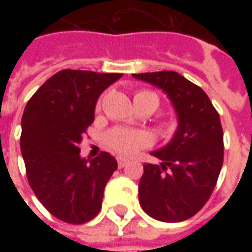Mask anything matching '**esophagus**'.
Here are the masks:
<instances>
[{
	"instance_id": "esophagus-1",
	"label": "esophagus",
	"mask_w": 252,
	"mask_h": 252,
	"mask_svg": "<svg viewBox=\"0 0 252 252\" xmlns=\"http://www.w3.org/2000/svg\"><path fill=\"white\" fill-rule=\"evenodd\" d=\"M126 163H128V159L121 158V157H119V158H117V164H119V167H120V169H123V167H124Z\"/></svg>"
}]
</instances>
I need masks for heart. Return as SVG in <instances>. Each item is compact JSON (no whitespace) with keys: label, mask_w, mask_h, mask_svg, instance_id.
Segmentation results:
<instances>
[{"label":"heart","mask_w":252,"mask_h":252,"mask_svg":"<svg viewBox=\"0 0 252 252\" xmlns=\"http://www.w3.org/2000/svg\"><path fill=\"white\" fill-rule=\"evenodd\" d=\"M133 101L136 108H151L153 112L159 106L160 98L153 90L140 89L133 94ZM101 108V99L97 102L95 109ZM150 144V136L146 132L136 131V129H128V128H115L105 136V146L109 148L112 153L129 157L137 153L139 150L147 147Z\"/></svg>","instance_id":"obj_1"}]
</instances>
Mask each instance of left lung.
Wrapping results in <instances>:
<instances>
[{"mask_svg": "<svg viewBox=\"0 0 252 252\" xmlns=\"http://www.w3.org/2000/svg\"><path fill=\"white\" fill-rule=\"evenodd\" d=\"M133 77L163 89L180 121L173 140L151 153L162 163L143 166L140 205L155 220L184 221L205 205L217 184L224 160L220 116L205 92L178 72H142Z\"/></svg>", "mask_w": 252, "mask_h": 252, "instance_id": "8db88e82", "label": "left lung"}]
</instances>
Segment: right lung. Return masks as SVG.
Here are the masks:
<instances>
[{"label": "right lung", "mask_w": 252, "mask_h": 252, "mask_svg": "<svg viewBox=\"0 0 252 252\" xmlns=\"http://www.w3.org/2000/svg\"><path fill=\"white\" fill-rule=\"evenodd\" d=\"M123 74L62 70L36 90L21 119L20 146L31 189L59 220L85 224L98 215L117 169L109 153L79 157L99 94Z\"/></svg>", "instance_id": "add662e5"}]
</instances>
